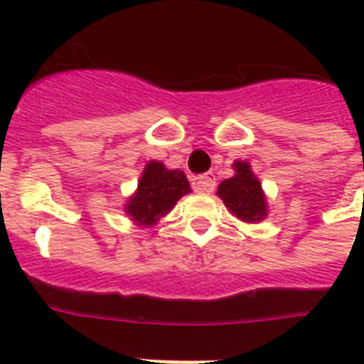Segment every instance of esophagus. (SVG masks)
I'll list each match as a JSON object with an SVG mask.
<instances>
[{"mask_svg":"<svg viewBox=\"0 0 364 364\" xmlns=\"http://www.w3.org/2000/svg\"><path fill=\"white\" fill-rule=\"evenodd\" d=\"M193 188L198 193H211L215 189V175L213 173H205L193 178Z\"/></svg>","mask_w":364,"mask_h":364,"instance_id":"esophagus-1","label":"esophagus"}]
</instances>
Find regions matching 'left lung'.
<instances>
[{"label": "left lung", "mask_w": 364, "mask_h": 364, "mask_svg": "<svg viewBox=\"0 0 364 364\" xmlns=\"http://www.w3.org/2000/svg\"><path fill=\"white\" fill-rule=\"evenodd\" d=\"M233 169L235 175L218 184L217 195L240 222L257 224L264 220L268 217V200L250 162L235 160Z\"/></svg>", "instance_id": "1"}]
</instances>
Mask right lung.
<instances>
[{
  "label": "right lung",
  "instance_id": "add662e5",
  "mask_svg": "<svg viewBox=\"0 0 364 364\" xmlns=\"http://www.w3.org/2000/svg\"><path fill=\"white\" fill-rule=\"evenodd\" d=\"M188 193L191 188L184 171L167 169L164 162L149 160L138 180V188L125 200L124 211L136 226L153 228Z\"/></svg>",
  "mask_w": 364,
  "mask_h": 364
}]
</instances>
